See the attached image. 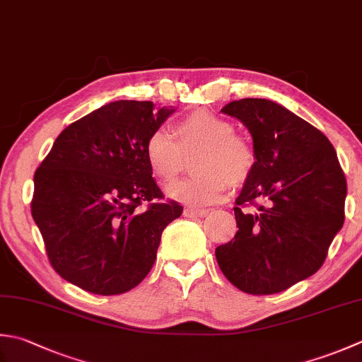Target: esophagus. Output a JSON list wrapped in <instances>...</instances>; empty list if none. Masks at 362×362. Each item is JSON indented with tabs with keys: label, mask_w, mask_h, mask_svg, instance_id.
I'll return each mask as SVG.
<instances>
[{
	"label": "esophagus",
	"mask_w": 362,
	"mask_h": 362,
	"mask_svg": "<svg viewBox=\"0 0 362 362\" xmlns=\"http://www.w3.org/2000/svg\"><path fill=\"white\" fill-rule=\"evenodd\" d=\"M209 214V210H201V209H193V207H187L185 210H183V215H185L187 218H197V216H205Z\"/></svg>",
	"instance_id": "obj_1"
}]
</instances>
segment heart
Instances as JSON below:
<instances>
[{
  "instance_id": "heart-1",
  "label": "heart",
  "mask_w": 362,
  "mask_h": 362,
  "mask_svg": "<svg viewBox=\"0 0 362 362\" xmlns=\"http://www.w3.org/2000/svg\"><path fill=\"white\" fill-rule=\"evenodd\" d=\"M174 138L155 130L146 138L144 157L161 183H173L185 158L194 175L168 188L169 197L191 207H207L221 201L228 183L240 187L250 179L257 163L252 143L235 133L228 119L207 110H196L174 125Z\"/></svg>"
}]
</instances>
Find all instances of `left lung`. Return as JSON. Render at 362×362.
<instances>
[{
  "mask_svg": "<svg viewBox=\"0 0 362 362\" xmlns=\"http://www.w3.org/2000/svg\"><path fill=\"white\" fill-rule=\"evenodd\" d=\"M252 136L256 168L233 207L237 233L216 247L223 274L242 292L272 295L313 276L345 219L346 180L329 139L267 98L221 110Z\"/></svg>",
  "mask_w": 362,
  "mask_h": 362,
  "instance_id": "8db88e82",
  "label": "left lung"
}]
</instances>
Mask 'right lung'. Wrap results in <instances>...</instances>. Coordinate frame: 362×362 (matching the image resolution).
Segmentation results:
<instances>
[{
  "instance_id": "obj_1",
  "label": "right lung",
  "mask_w": 362,
  "mask_h": 362,
  "mask_svg": "<svg viewBox=\"0 0 362 362\" xmlns=\"http://www.w3.org/2000/svg\"><path fill=\"white\" fill-rule=\"evenodd\" d=\"M153 108L119 100L92 111L61 132L34 174L31 214L49 264L86 292L136 287L152 270L163 230L183 211L161 202L144 157L146 138L175 111Z\"/></svg>"
}]
</instances>
